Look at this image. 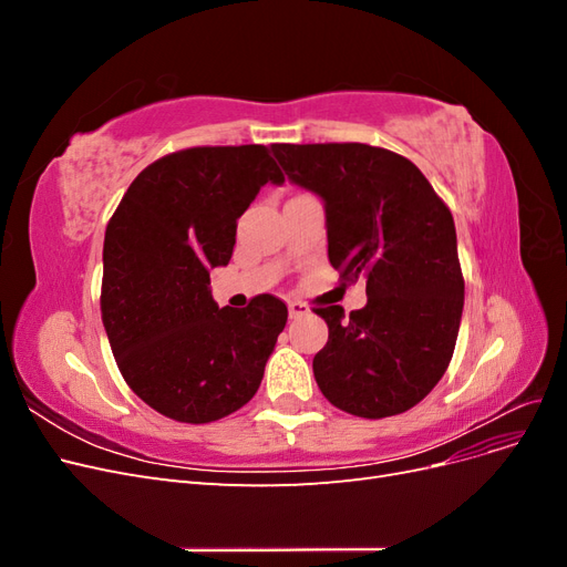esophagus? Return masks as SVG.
Instances as JSON below:
<instances>
[{
    "mask_svg": "<svg viewBox=\"0 0 567 567\" xmlns=\"http://www.w3.org/2000/svg\"><path fill=\"white\" fill-rule=\"evenodd\" d=\"M288 312H290V319H298V317H305L307 312H310V307H307L305 302H288Z\"/></svg>",
    "mask_w": 567,
    "mask_h": 567,
    "instance_id": "34e87169",
    "label": "esophagus"
}]
</instances>
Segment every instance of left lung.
<instances>
[{"label": "left lung", "instance_id": "1", "mask_svg": "<svg viewBox=\"0 0 567 567\" xmlns=\"http://www.w3.org/2000/svg\"><path fill=\"white\" fill-rule=\"evenodd\" d=\"M288 179L321 196L329 260L367 279V305L317 307L329 342L315 379L333 406L385 419L416 406L447 371L463 312L454 217L421 169L369 144H271Z\"/></svg>", "mask_w": 567, "mask_h": 567}]
</instances>
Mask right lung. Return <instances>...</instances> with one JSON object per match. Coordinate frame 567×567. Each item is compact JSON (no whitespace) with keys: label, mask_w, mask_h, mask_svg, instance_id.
Instances as JSON below:
<instances>
[{"label":"right lung","mask_w":567,"mask_h":567,"mask_svg":"<svg viewBox=\"0 0 567 567\" xmlns=\"http://www.w3.org/2000/svg\"><path fill=\"white\" fill-rule=\"evenodd\" d=\"M267 182L284 184L267 146L184 148L142 169L109 219L101 319L125 383L167 419L219 421L262 383L286 305L219 310L210 269L229 265L238 217Z\"/></svg>","instance_id":"1"}]
</instances>
